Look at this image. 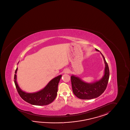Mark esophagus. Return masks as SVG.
Listing matches in <instances>:
<instances>
[{
	"mask_svg": "<svg viewBox=\"0 0 130 130\" xmlns=\"http://www.w3.org/2000/svg\"><path fill=\"white\" fill-rule=\"evenodd\" d=\"M64 73L65 74H68V73H70V70L68 69H66V70H64Z\"/></svg>",
	"mask_w": 130,
	"mask_h": 130,
	"instance_id": "1",
	"label": "esophagus"
}]
</instances>
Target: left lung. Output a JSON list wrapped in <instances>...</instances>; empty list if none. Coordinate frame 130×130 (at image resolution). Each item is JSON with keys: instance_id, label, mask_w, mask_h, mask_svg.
Here are the masks:
<instances>
[{"instance_id": "left-lung-1", "label": "left lung", "mask_w": 130, "mask_h": 130, "mask_svg": "<svg viewBox=\"0 0 130 130\" xmlns=\"http://www.w3.org/2000/svg\"><path fill=\"white\" fill-rule=\"evenodd\" d=\"M96 51L100 52L97 49ZM105 63L104 75L101 79L92 83H87L75 75H72L71 81L73 93L77 98L83 100L96 98L102 94L106 90L109 77V70L103 54Z\"/></svg>"}]
</instances>
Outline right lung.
Returning <instances> with one entry per match:
<instances>
[{"mask_svg": "<svg viewBox=\"0 0 130 130\" xmlns=\"http://www.w3.org/2000/svg\"><path fill=\"white\" fill-rule=\"evenodd\" d=\"M17 70L18 68H17L14 77V84L19 95L24 101L31 104L37 106L47 105L54 101L57 95L58 86L62 76L61 75L52 79L44 88L40 91L34 92H27L22 91L17 82L16 74Z\"/></svg>", "mask_w": 130, "mask_h": 130, "instance_id": "1", "label": "right lung"}]
</instances>
